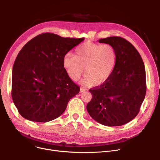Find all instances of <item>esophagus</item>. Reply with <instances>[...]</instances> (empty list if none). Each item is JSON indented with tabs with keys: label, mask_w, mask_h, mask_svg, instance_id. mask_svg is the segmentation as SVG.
Instances as JSON below:
<instances>
[{
	"label": "esophagus",
	"mask_w": 160,
	"mask_h": 160,
	"mask_svg": "<svg viewBox=\"0 0 160 160\" xmlns=\"http://www.w3.org/2000/svg\"><path fill=\"white\" fill-rule=\"evenodd\" d=\"M80 91L81 93H82V92H84V91H86V89L85 88H80Z\"/></svg>",
	"instance_id": "esophagus-1"
}]
</instances>
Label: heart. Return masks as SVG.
<instances>
[{
    "label": "heart",
    "mask_w": 160,
    "mask_h": 160,
    "mask_svg": "<svg viewBox=\"0 0 160 160\" xmlns=\"http://www.w3.org/2000/svg\"><path fill=\"white\" fill-rule=\"evenodd\" d=\"M117 62V53L111 45L86 42L63 58V66L69 77L78 80L85 72L82 83L92 86L107 81L113 73Z\"/></svg>",
    "instance_id": "b5f03b06"
}]
</instances>
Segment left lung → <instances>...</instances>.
<instances>
[{
  "instance_id": "8db88e82",
  "label": "left lung",
  "mask_w": 160,
  "mask_h": 160,
  "mask_svg": "<svg viewBox=\"0 0 160 160\" xmlns=\"http://www.w3.org/2000/svg\"><path fill=\"white\" fill-rule=\"evenodd\" d=\"M99 43L112 45L117 62L111 77L100 86L90 89L87 105L89 115L108 127L127 124L138 114L146 94L144 63L136 48L121 37H108Z\"/></svg>"
}]
</instances>
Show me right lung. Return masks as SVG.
Segmentation results:
<instances>
[{
  "label": "right lung",
  "instance_id": "add662e5",
  "mask_svg": "<svg viewBox=\"0 0 160 160\" xmlns=\"http://www.w3.org/2000/svg\"><path fill=\"white\" fill-rule=\"evenodd\" d=\"M83 40L44 33L22 48L13 66L12 96L24 119L39 122L52 121L79 93V86L64 69L63 58Z\"/></svg>",
  "mask_w": 160,
  "mask_h": 160
}]
</instances>
